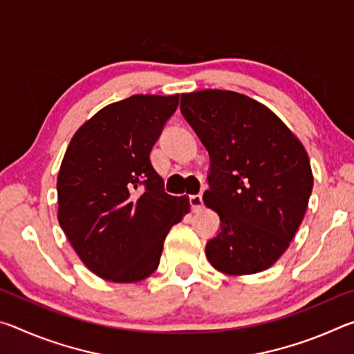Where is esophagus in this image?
<instances>
[{
  "label": "esophagus",
  "mask_w": 354,
  "mask_h": 354,
  "mask_svg": "<svg viewBox=\"0 0 354 354\" xmlns=\"http://www.w3.org/2000/svg\"><path fill=\"white\" fill-rule=\"evenodd\" d=\"M189 203H190L192 211L198 212L200 209L203 207V196L201 195H190L189 196Z\"/></svg>",
  "instance_id": "1"
}]
</instances>
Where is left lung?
<instances>
[{"label":"left lung","mask_w":354,"mask_h":354,"mask_svg":"<svg viewBox=\"0 0 354 354\" xmlns=\"http://www.w3.org/2000/svg\"><path fill=\"white\" fill-rule=\"evenodd\" d=\"M181 112L211 158L203 201L218 214L220 232L206 243L207 261L234 277L267 270L306 212L314 184L306 149L247 95L183 93Z\"/></svg>","instance_id":"1"}]
</instances>
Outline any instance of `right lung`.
Segmentation results:
<instances>
[{"instance_id": "obj_1", "label": "right lung", "mask_w": 354, "mask_h": 354, "mask_svg": "<svg viewBox=\"0 0 354 354\" xmlns=\"http://www.w3.org/2000/svg\"><path fill=\"white\" fill-rule=\"evenodd\" d=\"M179 95H133L103 107L71 137L57 175V220L88 270L137 283L159 266L170 227L190 211L171 196L149 153Z\"/></svg>"}]
</instances>
